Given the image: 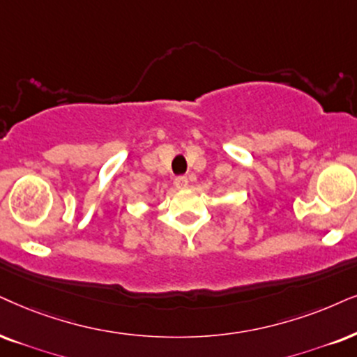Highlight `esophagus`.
<instances>
[{
    "mask_svg": "<svg viewBox=\"0 0 357 357\" xmlns=\"http://www.w3.org/2000/svg\"><path fill=\"white\" fill-rule=\"evenodd\" d=\"M174 184L178 189H186L189 186V179L186 176H178V178L174 179Z\"/></svg>",
    "mask_w": 357,
    "mask_h": 357,
    "instance_id": "esophagus-1",
    "label": "esophagus"
}]
</instances>
